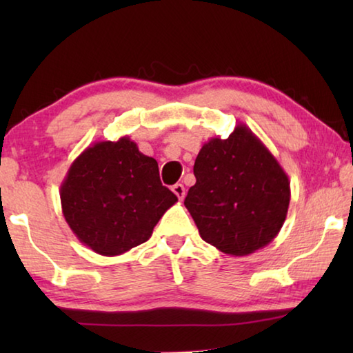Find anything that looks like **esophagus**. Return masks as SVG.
Masks as SVG:
<instances>
[{
  "label": "esophagus",
  "instance_id": "esophagus-1",
  "mask_svg": "<svg viewBox=\"0 0 353 353\" xmlns=\"http://www.w3.org/2000/svg\"><path fill=\"white\" fill-rule=\"evenodd\" d=\"M172 193H174L179 199H183V196H185V187L182 183H176V185H172Z\"/></svg>",
  "mask_w": 353,
  "mask_h": 353
}]
</instances>
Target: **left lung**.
I'll return each mask as SVG.
<instances>
[{
  "mask_svg": "<svg viewBox=\"0 0 353 353\" xmlns=\"http://www.w3.org/2000/svg\"><path fill=\"white\" fill-rule=\"evenodd\" d=\"M188 208L204 241L243 256L270 244L288 213L290 181L277 159L246 124L229 139L208 140L194 162Z\"/></svg>",
  "mask_w": 353,
  "mask_h": 353,
  "instance_id": "1",
  "label": "left lung"
}]
</instances>
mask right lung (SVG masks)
Listing matches in <instances>:
<instances>
[{"instance_id":"right-lung-1","label":"right lung","mask_w":353,"mask_h":353,"mask_svg":"<svg viewBox=\"0 0 353 353\" xmlns=\"http://www.w3.org/2000/svg\"><path fill=\"white\" fill-rule=\"evenodd\" d=\"M177 202L160 182L157 160L129 137L97 141L73 163L61 185L62 213L82 244L105 256L148 241Z\"/></svg>"}]
</instances>
